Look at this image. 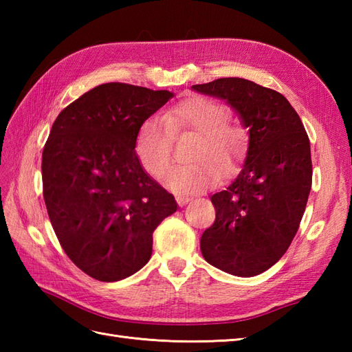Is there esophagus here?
<instances>
[{
  "mask_svg": "<svg viewBox=\"0 0 352 352\" xmlns=\"http://www.w3.org/2000/svg\"><path fill=\"white\" fill-rule=\"evenodd\" d=\"M175 199H177V203H178V206L180 207H183V206H186L189 203V201L192 199L190 197H186V195H177L175 197Z\"/></svg>",
  "mask_w": 352,
  "mask_h": 352,
  "instance_id": "34e87169",
  "label": "esophagus"
}]
</instances>
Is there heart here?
I'll use <instances>...</instances> for the list:
<instances>
[{"instance_id":"1","label":"heart","mask_w":352,"mask_h":352,"mask_svg":"<svg viewBox=\"0 0 352 352\" xmlns=\"http://www.w3.org/2000/svg\"><path fill=\"white\" fill-rule=\"evenodd\" d=\"M228 110L223 104L193 96L169 109L160 118H148L139 126L134 139V151L149 175L159 178L170 164V131H192L198 142L190 160L177 166L164 177V186L172 192L188 195L212 186L216 172L226 174L233 169L246 146L243 130L227 125Z\"/></svg>"}]
</instances>
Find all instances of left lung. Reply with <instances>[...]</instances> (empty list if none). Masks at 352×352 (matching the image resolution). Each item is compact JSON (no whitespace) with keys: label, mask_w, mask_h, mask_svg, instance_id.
I'll return each instance as SVG.
<instances>
[{"label":"left lung","mask_w":352,"mask_h":352,"mask_svg":"<svg viewBox=\"0 0 352 352\" xmlns=\"http://www.w3.org/2000/svg\"><path fill=\"white\" fill-rule=\"evenodd\" d=\"M233 109L248 129L239 174L212 195L216 219L201 236L207 263L236 276L267 271L287 251L311 189L310 140L290 102L245 78L195 85Z\"/></svg>","instance_id":"left-lung-1"}]
</instances>
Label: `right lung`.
<instances>
[{"label": "right lung", "mask_w": 352, "mask_h": 352, "mask_svg": "<svg viewBox=\"0 0 352 352\" xmlns=\"http://www.w3.org/2000/svg\"><path fill=\"white\" fill-rule=\"evenodd\" d=\"M174 94L125 83L94 87L60 111L42 153L43 199L56 236L76 266L113 283L153 254V233L177 212L172 193L134 151L142 122Z\"/></svg>", "instance_id": "obj_1"}]
</instances>
